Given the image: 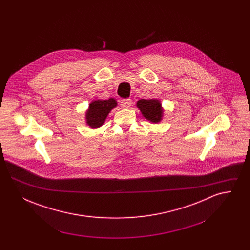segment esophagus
Listing matches in <instances>:
<instances>
[{"instance_id":"1","label":"esophagus","mask_w":250,"mask_h":250,"mask_svg":"<svg viewBox=\"0 0 250 250\" xmlns=\"http://www.w3.org/2000/svg\"><path fill=\"white\" fill-rule=\"evenodd\" d=\"M132 105V100L131 99H123L121 100V106L124 108H128Z\"/></svg>"}]
</instances>
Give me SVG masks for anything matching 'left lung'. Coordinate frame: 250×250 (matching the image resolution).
Masks as SVG:
<instances>
[{
    "instance_id": "left-lung-1",
    "label": "left lung",
    "mask_w": 250,
    "mask_h": 250,
    "mask_svg": "<svg viewBox=\"0 0 250 250\" xmlns=\"http://www.w3.org/2000/svg\"><path fill=\"white\" fill-rule=\"evenodd\" d=\"M137 107L140 109L143 117L153 124L160 123L163 119L164 108L158 98L140 99L137 101Z\"/></svg>"
}]
</instances>
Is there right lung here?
<instances>
[{"label": "right lung", "instance_id": "1", "mask_svg": "<svg viewBox=\"0 0 250 250\" xmlns=\"http://www.w3.org/2000/svg\"><path fill=\"white\" fill-rule=\"evenodd\" d=\"M117 101L114 98L93 100L85 112L86 125L92 129L101 127L107 119L108 113L111 109L117 107Z\"/></svg>", "mask_w": 250, "mask_h": 250}]
</instances>
